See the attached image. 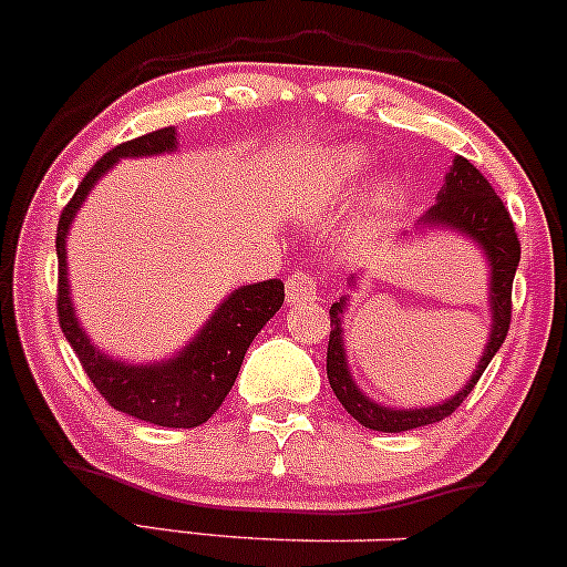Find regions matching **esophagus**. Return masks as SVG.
Wrapping results in <instances>:
<instances>
[{
  "label": "esophagus",
  "mask_w": 567,
  "mask_h": 567,
  "mask_svg": "<svg viewBox=\"0 0 567 567\" xmlns=\"http://www.w3.org/2000/svg\"><path fill=\"white\" fill-rule=\"evenodd\" d=\"M319 295V281L308 272H295V276L286 281V302L289 306H308Z\"/></svg>",
  "instance_id": "esophagus-1"
}]
</instances>
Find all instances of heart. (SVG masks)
Masks as SVG:
<instances>
[{"label":"heart","instance_id":"obj_1","mask_svg":"<svg viewBox=\"0 0 567 567\" xmlns=\"http://www.w3.org/2000/svg\"><path fill=\"white\" fill-rule=\"evenodd\" d=\"M370 169L368 151L359 145L332 151L310 164L306 173V205L310 210H332L351 197Z\"/></svg>","mask_w":567,"mask_h":567}]
</instances>
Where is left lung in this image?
<instances>
[{
	"instance_id": "1",
	"label": "left lung",
	"mask_w": 567,
	"mask_h": 567,
	"mask_svg": "<svg viewBox=\"0 0 567 567\" xmlns=\"http://www.w3.org/2000/svg\"><path fill=\"white\" fill-rule=\"evenodd\" d=\"M452 229V233L467 237L471 243H476L481 254L486 257L489 265V340H486L481 359L473 370V375L467 379L465 386L454 394V398L443 400L437 405L427 408H389L375 403L373 398L362 392L357 386V381L351 379L349 359H346V346H343V313L349 310V297H340L338 302H332L330 308V346H327V379L334 398L340 400V405L357 419L362 427L379 430V432H405L424 427V424H435L441 419L452 416L456 408L462 405V400L473 392L481 373L486 370V364L492 362V357L501 351L505 334H508L511 324V286H514L516 267H519V237H516L514 221H511L508 210H505L503 199L497 197L495 188L489 186V181L473 167L471 162L454 156L452 167L446 173V184L437 192V203L419 218L416 229ZM408 235V233H405ZM403 235V237H405ZM359 276L349 278L351 289H357Z\"/></svg>"
}]
</instances>
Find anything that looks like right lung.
I'll return each instance as SVG.
<instances>
[{"label": "right lung", "instance_id": "right-lung-1", "mask_svg": "<svg viewBox=\"0 0 567 567\" xmlns=\"http://www.w3.org/2000/svg\"><path fill=\"white\" fill-rule=\"evenodd\" d=\"M178 148V130L148 132V135L130 140L107 151L86 178L81 181L78 192L66 203L56 229V254H59V324L64 338L70 340L72 351L81 359L83 370L96 386V392L111 403L115 411L130 413L140 422L159 424V427H199L205 424L240 373L243 357L254 343L261 327L276 316L284 306L281 278L248 284L229 291L218 308L208 316L199 332L169 359L159 362H124L91 343L86 330L78 321L70 297V278H66V235L78 210L86 203L89 192L96 181L121 159L135 156H159L173 154Z\"/></svg>", "mask_w": 567, "mask_h": 567}]
</instances>
